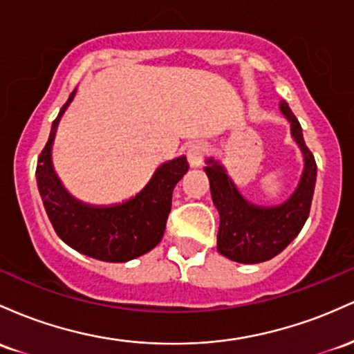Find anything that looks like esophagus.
Returning <instances> with one entry per match:
<instances>
[{"label": "esophagus", "instance_id": "esophagus-1", "mask_svg": "<svg viewBox=\"0 0 354 354\" xmlns=\"http://www.w3.org/2000/svg\"><path fill=\"white\" fill-rule=\"evenodd\" d=\"M207 156V145L202 142H194L187 149V160L190 167H201L204 164V158Z\"/></svg>", "mask_w": 354, "mask_h": 354}]
</instances>
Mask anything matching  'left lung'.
<instances>
[{
    "label": "left lung",
    "instance_id": "1",
    "mask_svg": "<svg viewBox=\"0 0 354 354\" xmlns=\"http://www.w3.org/2000/svg\"><path fill=\"white\" fill-rule=\"evenodd\" d=\"M281 112L291 124V135L304 156V170L299 185L284 204L259 207L241 196L225 169L214 158H207L210 194L221 216L217 232V251L242 264H257L272 259L284 251L303 229L311 209L316 184V160L304 144L299 122L286 102Z\"/></svg>",
    "mask_w": 354,
    "mask_h": 354
}]
</instances>
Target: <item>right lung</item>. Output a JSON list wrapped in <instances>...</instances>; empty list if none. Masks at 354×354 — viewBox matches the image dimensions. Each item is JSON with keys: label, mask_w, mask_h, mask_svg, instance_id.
Wrapping results in <instances>:
<instances>
[{"label": "right lung", "mask_w": 354, "mask_h": 354, "mask_svg": "<svg viewBox=\"0 0 354 354\" xmlns=\"http://www.w3.org/2000/svg\"><path fill=\"white\" fill-rule=\"evenodd\" d=\"M75 91L53 120L48 142L38 157L39 196L55 232L70 248L98 261L127 263L152 251L162 241L174 187L187 174L189 162L185 157H177L162 164L144 190L122 204L103 207L77 201L63 187L51 164L58 122L73 100Z\"/></svg>", "instance_id": "obj_1"}]
</instances>
